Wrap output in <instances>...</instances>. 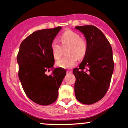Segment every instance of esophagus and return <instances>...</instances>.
<instances>
[{
	"instance_id": "1",
	"label": "esophagus",
	"mask_w": 128,
	"mask_h": 128,
	"mask_svg": "<svg viewBox=\"0 0 128 128\" xmlns=\"http://www.w3.org/2000/svg\"><path fill=\"white\" fill-rule=\"evenodd\" d=\"M67 73H72V70H68V71H67Z\"/></svg>"
}]
</instances>
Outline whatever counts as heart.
<instances>
[{"instance_id":"obj_1","label":"heart","mask_w":128,"mask_h":128,"mask_svg":"<svg viewBox=\"0 0 128 128\" xmlns=\"http://www.w3.org/2000/svg\"><path fill=\"white\" fill-rule=\"evenodd\" d=\"M62 48H67V56L58 60L56 65L62 68H70L77 62L78 59H82L87 51L86 42L77 32L67 30L60 36ZM51 51L55 59H59L62 54V48L57 41L54 40L50 45Z\"/></svg>"}]
</instances>
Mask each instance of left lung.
Listing matches in <instances>:
<instances>
[{"label": "left lung", "instance_id": "obj_1", "mask_svg": "<svg viewBox=\"0 0 128 128\" xmlns=\"http://www.w3.org/2000/svg\"><path fill=\"white\" fill-rule=\"evenodd\" d=\"M75 28L84 35L87 51L79 68L73 70L76 78L74 93L79 102L91 105L103 98L110 86L114 65L112 50L106 36L96 26Z\"/></svg>", "mask_w": 128, "mask_h": 128}]
</instances>
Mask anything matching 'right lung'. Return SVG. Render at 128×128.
I'll use <instances>...</instances> for the list:
<instances>
[{
    "label": "right lung",
    "instance_id": "add662e5",
    "mask_svg": "<svg viewBox=\"0 0 128 128\" xmlns=\"http://www.w3.org/2000/svg\"><path fill=\"white\" fill-rule=\"evenodd\" d=\"M62 28L36 30L22 42L17 55L18 78L26 96L40 105L55 102L58 89L66 74L62 68H56L52 75L45 72L53 68L55 60L50 45Z\"/></svg>",
    "mask_w": 128,
    "mask_h": 128
}]
</instances>
